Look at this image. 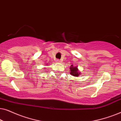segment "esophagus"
<instances>
[{"label": "esophagus", "instance_id": "34e87169", "mask_svg": "<svg viewBox=\"0 0 121 121\" xmlns=\"http://www.w3.org/2000/svg\"><path fill=\"white\" fill-rule=\"evenodd\" d=\"M57 62H58V63H60L62 62V60H59V59H57Z\"/></svg>", "mask_w": 121, "mask_h": 121}]
</instances>
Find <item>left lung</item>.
<instances>
[{"instance_id":"obj_1","label":"left lung","mask_w":121,"mask_h":121,"mask_svg":"<svg viewBox=\"0 0 121 121\" xmlns=\"http://www.w3.org/2000/svg\"><path fill=\"white\" fill-rule=\"evenodd\" d=\"M70 74L73 76H74V77H77L81 74V73L79 72L78 69V68L77 67H74L73 65H72L70 67Z\"/></svg>"}]
</instances>
